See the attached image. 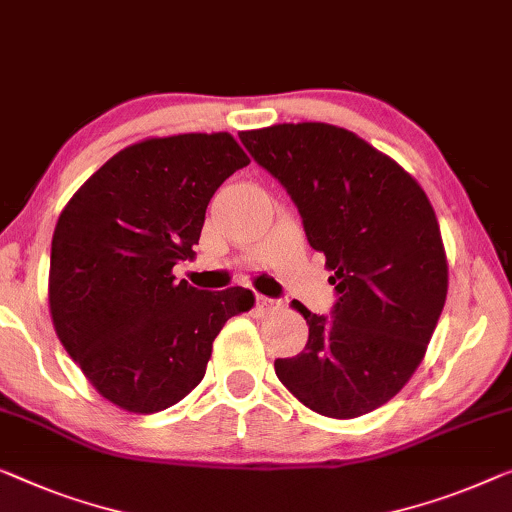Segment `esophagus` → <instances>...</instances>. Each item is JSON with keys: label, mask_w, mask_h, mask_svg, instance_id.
Returning <instances> with one entry per match:
<instances>
[{"label": "esophagus", "mask_w": 512, "mask_h": 512, "mask_svg": "<svg viewBox=\"0 0 512 512\" xmlns=\"http://www.w3.org/2000/svg\"><path fill=\"white\" fill-rule=\"evenodd\" d=\"M256 309H258V314H261V316H268V314H272L274 309H279V302L272 300V298H265V295H258Z\"/></svg>", "instance_id": "esophagus-1"}]
</instances>
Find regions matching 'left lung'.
Returning <instances> with one entry per match:
<instances>
[{"label":"left lung","mask_w":512,"mask_h":512,"mask_svg":"<svg viewBox=\"0 0 512 512\" xmlns=\"http://www.w3.org/2000/svg\"><path fill=\"white\" fill-rule=\"evenodd\" d=\"M240 140L288 191L311 249L335 272L330 318L295 302L307 346L274 360V372L321 416H365L411 379L446 305L434 207L397 161L332 124H274Z\"/></svg>","instance_id":"8db88e82"}]
</instances>
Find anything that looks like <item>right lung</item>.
<instances>
[{"label": "right lung", "mask_w": 512, "mask_h": 512, "mask_svg": "<svg viewBox=\"0 0 512 512\" xmlns=\"http://www.w3.org/2000/svg\"><path fill=\"white\" fill-rule=\"evenodd\" d=\"M249 164L231 133L147 138L108 159L59 214L48 300L59 342L101 397L157 413L203 381L228 318L254 307L242 286L175 281L194 256L205 210Z\"/></svg>", "instance_id": "1"}]
</instances>
